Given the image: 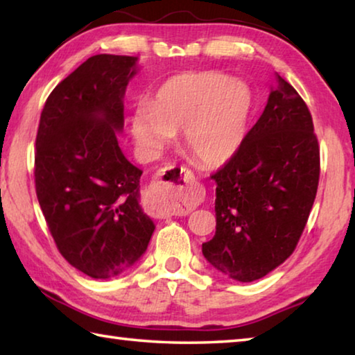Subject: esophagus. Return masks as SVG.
Returning a JSON list of instances; mask_svg holds the SVG:
<instances>
[{
	"label": "esophagus",
	"mask_w": 355,
	"mask_h": 355,
	"mask_svg": "<svg viewBox=\"0 0 355 355\" xmlns=\"http://www.w3.org/2000/svg\"><path fill=\"white\" fill-rule=\"evenodd\" d=\"M202 200L199 186L186 167L167 166L156 172L144 192V209L153 218H169L188 213Z\"/></svg>",
	"instance_id": "obj_1"
}]
</instances>
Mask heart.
<instances>
[{"mask_svg": "<svg viewBox=\"0 0 355 355\" xmlns=\"http://www.w3.org/2000/svg\"><path fill=\"white\" fill-rule=\"evenodd\" d=\"M254 97L248 84L207 70L171 78L155 103H137L131 125L144 147L158 148L183 131V146L197 163L220 166L232 159L248 135Z\"/></svg>", "mask_w": 355, "mask_h": 355, "instance_id": "obj_1", "label": "heart"}]
</instances>
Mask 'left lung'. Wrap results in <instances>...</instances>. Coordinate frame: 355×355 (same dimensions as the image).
Here are the masks:
<instances>
[{
    "mask_svg": "<svg viewBox=\"0 0 355 355\" xmlns=\"http://www.w3.org/2000/svg\"><path fill=\"white\" fill-rule=\"evenodd\" d=\"M275 80L236 155L209 175L216 235L202 252L238 282L264 277L293 254L320 183V144L309 106L279 73Z\"/></svg>",
    "mask_w": 355,
    "mask_h": 355,
    "instance_id": "8db88e82",
    "label": "left lung"
}]
</instances>
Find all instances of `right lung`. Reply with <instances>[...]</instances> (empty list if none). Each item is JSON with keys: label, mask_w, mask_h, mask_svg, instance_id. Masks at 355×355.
<instances>
[{"label": "right lung", "mask_w": 355, "mask_h": 355, "mask_svg": "<svg viewBox=\"0 0 355 355\" xmlns=\"http://www.w3.org/2000/svg\"><path fill=\"white\" fill-rule=\"evenodd\" d=\"M136 58H89L48 95L35 136L34 182L58 250L92 279L133 266L155 230L139 205L142 171L125 158L123 95Z\"/></svg>", "instance_id": "right-lung-1"}]
</instances>
